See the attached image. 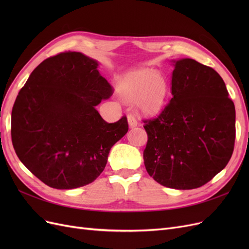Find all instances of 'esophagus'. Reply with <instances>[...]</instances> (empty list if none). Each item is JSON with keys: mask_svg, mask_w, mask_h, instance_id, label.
Masks as SVG:
<instances>
[{"mask_svg": "<svg viewBox=\"0 0 249 249\" xmlns=\"http://www.w3.org/2000/svg\"><path fill=\"white\" fill-rule=\"evenodd\" d=\"M127 123H129L130 127H135L138 124V120L133 114L127 115Z\"/></svg>", "mask_w": 249, "mask_h": 249, "instance_id": "esophagus-1", "label": "esophagus"}]
</instances>
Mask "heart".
<instances>
[{
    "mask_svg": "<svg viewBox=\"0 0 249 249\" xmlns=\"http://www.w3.org/2000/svg\"><path fill=\"white\" fill-rule=\"evenodd\" d=\"M119 91L125 97L136 96L139 107L147 114H157L163 107L167 83L153 70H140L124 74L119 82Z\"/></svg>",
    "mask_w": 249,
    "mask_h": 249,
    "instance_id": "1",
    "label": "heart"
}]
</instances>
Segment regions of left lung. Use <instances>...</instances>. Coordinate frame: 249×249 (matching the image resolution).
Instances as JSON below:
<instances>
[{
  "label": "left lung",
  "mask_w": 249,
  "mask_h": 249,
  "mask_svg": "<svg viewBox=\"0 0 249 249\" xmlns=\"http://www.w3.org/2000/svg\"><path fill=\"white\" fill-rule=\"evenodd\" d=\"M175 62L170 102L143 119V159L159 184L189 190L210 182L229 163L236 138L235 105L222 78L193 59Z\"/></svg>",
  "instance_id": "left-lung-1"
}]
</instances>
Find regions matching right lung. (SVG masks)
I'll return each mask as SVG.
<instances>
[{
  "label": "right lung",
  "mask_w": 249,
  "mask_h": 249,
  "mask_svg": "<svg viewBox=\"0 0 249 249\" xmlns=\"http://www.w3.org/2000/svg\"><path fill=\"white\" fill-rule=\"evenodd\" d=\"M97 65L78 52L52 56L30 74L14 102V150L36 178L55 189L92 183L111 147L129 130L125 116L109 124L95 109L112 94Z\"/></svg>",
  "instance_id": "right-lung-1"
}]
</instances>
